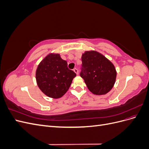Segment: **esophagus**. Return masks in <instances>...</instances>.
Returning <instances> with one entry per match:
<instances>
[{"mask_svg":"<svg viewBox=\"0 0 149 149\" xmlns=\"http://www.w3.org/2000/svg\"><path fill=\"white\" fill-rule=\"evenodd\" d=\"M73 71H74V73H75L76 74H78V70L77 68H74V69L73 70Z\"/></svg>","mask_w":149,"mask_h":149,"instance_id":"34e87169","label":"esophagus"}]
</instances>
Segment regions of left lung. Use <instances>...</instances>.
Here are the masks:
<instances>
[{"label":"left lung","mask_w":149,"mask_h":149,"mask_svg":"<svg viewBox=\"0 0 149 149\" xmlns=\"http://www.w3.org/2000/svg\"><path fill=\"white\" fill-rule=\"evenodd\" d=\"M80 76L88 89L96 95L109 92L116 82L117 72L114 65L96 51L85 52L82 55Z\"/></svg>","instance_id":"obj_1"}]
</instances>
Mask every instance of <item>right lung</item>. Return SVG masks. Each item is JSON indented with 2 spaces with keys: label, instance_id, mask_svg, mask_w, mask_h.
<instances>
[{
  "label": "right lung",
  "instance_id": "1",
  "mask_svg": "<svg viewBox=\"0 0 149 149\" xmlns=\"http://www.w3.org/2000/svg\"><path fill=\"white\" fill-rule=\"evenodd\" d=\"M76 73L68 68L67 62L57 53H49L40 63L36 80L40 90L47 96L58 99L70 88Z\"/></svg>",
  "mask_w": 149,
  "mask_h": 149
}]
</instances>
